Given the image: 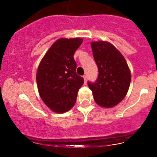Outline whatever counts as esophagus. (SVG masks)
I'll return each mask as SVG.
<instances>
[{
	"mask_svg": "<svg viewBox=\"0 0 157 157\" xmlns=\"http://www.w3.org/2000/svg\"><path fill=\"white\" fill-rule=\"evenodd\" d=\"M83 79H84L85 83H86V81H87V77H86V75L83 76Z\"/></svg>",
	"mask_w": 157,
	"mask_h": 157,
	"instance_id": "1",
	"label": "esophagus"
}]
</instances>
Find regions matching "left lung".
<instances>
[{"instance_id":"1","label":"left lung","mask_w":157,"mask_h":157,"mask_svg":"<svg viewBox=\"0 0 157 157\" xmlns=\"http://www.w3.org/2000/svg\"><path fill=\"white\" fill-rule=\"evenodd\" d=\"M98 67L97 80L88 81L93 98L100 106L111 108L124 98L131 83V72L123 55L108 42H91Z\"/></svg>"}]
</instances>
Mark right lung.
<instances>
[{"instance_id": "obj_1", "label": "right lung", "mask_w": 157, "mask_h": 157, "mask_svg": "<svg viewBox=\"0 0 157 157\" xmlns=\"http://www.w3.org/2000/svg\"><path fill=\"white\" fill-rule=\"evenodd\" d=\"M81 39H60L48 49L41 61L36 74L41 98L57 113L67 112L74 105L79 89L84 80L76 73L75 51Z\"/></svg>"}]
</instances>
